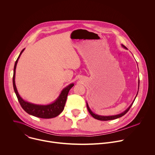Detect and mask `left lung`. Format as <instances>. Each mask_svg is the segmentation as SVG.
Wrapping results in <instances>:
<instances>
[{"label":"left lung","instance_id":"8db88e82","mask_svg":"<svg viewBox=\"0 0 155 155\" xmlns=\"http://www.w3.org/2000/svg\"><path fill=\"white\" fill-rule=\"evenodd\" d=\"M122 47H124V48H126V47L125 46H124L123 45H122ZM127 49V48H126ZM139 83H140V80H139V86H138V91H139ZM137 94H138V92H137V95H136V96H137ZM136 97H135V99H134V101L132 102V103L130 105V106L125 110L124 112H123V113H121V114H118V115H112V116H101V115H96V114H94L91 110V109L90 108V107H89V106H88V104H87V102H86V106H87V110H88V112H89V113L91 115V116L93 117V118H94L95 119H97V120H101V121H108V120H115V119H117V118H120V117H123V115H124L128 111H129V110L130 109V108L131 107V106H132V105L133 104V103H134V101H135V99H136Z\"/></svg>","mask_w":155,"mask_h":155}]
</instances>
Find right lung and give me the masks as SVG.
I'll return each instance as SVG.
<instances>
[{
	"instance_id": "obj_1",
	"label": "right lung",
	"mask_w": 155,
	"mask_h": 155,
	"mask_svg": "<svg viewBox=\"0 0 155 155\" xmlns=\"http://www.w3.org/2000/svg\"><path fill=\"white\" fill-rule=\"evenodd\" d=\"M25 50V48L22 50L16 59L15 66H14V70H13V84L15 93L16 95L18 100L21 106V107L23 108V110L28 114L31 115L32 116L41 118H52L58 116L62 111L64 108V106L65 104L66 100H67L68 95L69 93V90L74 86V83L70 84L67 87L62 90L60 95L57 98V99L53 102L52 104L48 105H37L34 104L27 101H25L22 99L18 94L17 91L16 87L15 85V72H16V68L18 61L22 54Z\"/></svg>"
}]
</instances>
